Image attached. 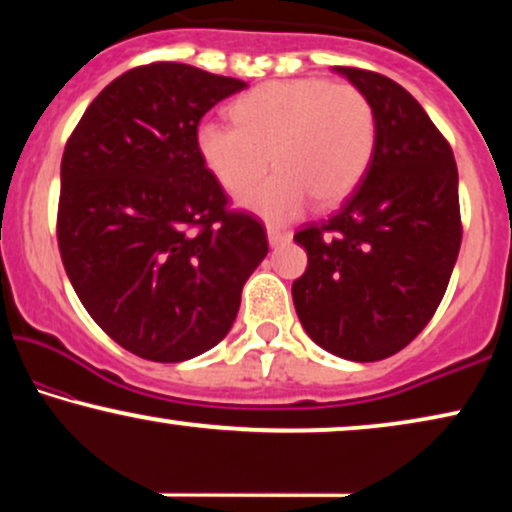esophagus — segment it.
Listing matches in <instances>:
<instances>
[{"label": "esophagus", "instance_id": "obj_1", "mask_svg": "<svg viewBox=\"0 0 512 512\" xmlns=\"http://www.w3.org/2000/svg\"><path fill=\"white\" fill-rule=\"evenodd\" d=\"M289 240H291L289 230H282V228H275V226L268 228V242H270V247H279V244H286Z\"/></svg>", "mask_w": 512, "mask_h": 512}]
</instances>
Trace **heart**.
I'll list each match as a JSON object with an SVG mask.
<instances>
[{
    "instance_id": "1",
    "label": "heart",
    "mask_w": 512,
    "mask_h": 512,
    "mask_svg": "<svg viewBox=\"0 0 512 512\" xmlns=\"http://www.w3.org/2000/svg\"><path fill=\"white\" fill-rule=\"evenodd\" d=\"M235 125L205 121L195 146L212 177L244 193L268 170L277 172L240 200L272 223L289 221L307 200L335 207L366 177L377 146L373 102L354 86L326 79L268 81L230 107Z\"/></svg>"
}]
</instances>
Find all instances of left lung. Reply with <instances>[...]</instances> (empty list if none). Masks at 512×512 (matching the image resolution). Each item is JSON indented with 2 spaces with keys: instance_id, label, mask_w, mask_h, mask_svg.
<instances>
[{
  "instance_id": "1",
  "label": "left lung",
  "mask_w": 512,
  "mask_h": 512,
  "mask_svg": "<svg viewBox=\"0 0 512 512\" xmlns=\"http://www.w3.org/2000/svg\"><path fill=\"white\" fill-rule=\"evenodd\" d=\"M373 102L377 146L356 191L324 223L293 235L307 270L291 286L305 333L340 359L382 361L422 333L461 247L454 153L403 86L335 67Z\"/></svg>"
}]
</instances>
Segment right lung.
Here are the masks:
<instances>
[{
  "label": "right lung",
  "mask_w": 512,
  "mask_h": 512,
  "mask_svg": "<svg viewBox=\"0 0 512 512\" xmlns=\"http://www.w3.org/2000/svg\"><path fill=\"white\" fill-rule=\"evenodd\" d=\"M247 83L181 62L130 69L90 102L60 165L58 247L95 324L146 361L226 338L268 235L202 163L195 132Z\"/></svg>",
  "instance_id": "obj_1"
}]
</instances>
